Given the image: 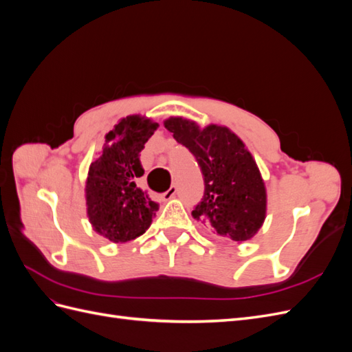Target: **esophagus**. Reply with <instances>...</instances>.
<instances>
[{
  "instance_id": "obj_1",
  "label": "esophagus",
  "mask_w": 352,
  "mask_h": 352,
  "mask_svg": "<svg viewBox=\"0 0 352 352\" xmlns=\"http://www.w3.org/2000/svg\"><path fill=\"white\" fill-rule=\"evenodd\" d=\"M176 192H177V188L175 185H172L168 188V190H166V192L162 195V198H163V201H168L176 195Z\"/></svg>"
}]
</instances>
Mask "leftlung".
<instances>
[{
    "label": "left lung",
    "mask_w": 352,
    "mask_h": 352,
    "mask_svg": "<svg viewBox=\"0 0 352 352\" xmlns=\"http://www.w3.org/2000/svg\"><path fill=\"white\" fill-rule=\"evenodd\" d=\"M166 129L194 154L204 176V197L192 210L216 235L235 242L251 239L265 219V186L257 163L225 126L199 129L195 122L170 117Z\"/></svg>",
    "instance_id": "obj_1"
}]
</instances>
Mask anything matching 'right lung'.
I'll use <instances>...</instances> for the list:
<instances>
[{
	"label": "right lung",
	"mask_w": 352,
	"mask_h": 352,
	"mask_svg": "<svg viewBox=\"0 0 352 352\" xmlns=\"http://www.w3.org/2000/svg\"><path fill=\"white\" fill-rule=\"evenodd\" d=\"M158 123L127 116L105 135L100 157L87 179V211L95 232L120 243L141 236L150 228L158 204L135 184L144 175L140 154Z\"/></svg>",
	"instance_id": "right-lung-1"
}]
</instances>
